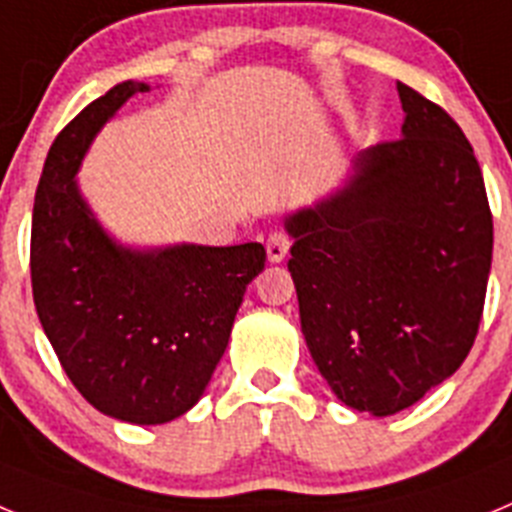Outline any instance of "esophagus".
<instances>
[{
  "label": "esophagus",
  "mask_w": 512,
  "mask_h": 512,
  "mask_svg": "<svg viewBox=\"0 0 512 512\" xmlns=\"http://www.w3.org/2000/svg\"><path fill=\"white\" fill-rule=\"evenodd\" d=\"M289 251V238L284 230H271L269 238H266V256H269V261H274V264H279V261L287 256Z\"/></svg>",
  "instance_id": "34e87169"
}]
</instances>
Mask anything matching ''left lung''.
<instances>
[{
    "label": "left lung",
    "instance_id": "obj_1",
    "mask_svg": "<svg viewBox=\"0 0 512 512\" xmlns=\"http://www.w3.org/2000/svg\"><path fill=\"white\" fill-rule=\"evenodd\" d=\"M402 138L346 189L287 217L307 348L348 408L392 415L461 366L485 310L492 212L467 135L397 81Z\"/></svg>",
    "mask_w": 512,
    "mask_h": 512
}]
</instances>
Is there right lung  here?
Returning a JSON list of instances; mask_svg holds the SVG:
<instances>
[{"instance_id": "obj_1", "label": "right lung", "mask_w": 512, "mask_h": 512, "mask_svg": "<svg viewBox=\"0 0 512 512\" xmlns=\"http://www.w3.org/2000/svg\"><path fill=\"white\" fill-rule=\"evenodd\" d=\"M135 92L148 84L122 81L53 140L35 192L30 279L40 325L84 400L110 418L158 425L202 397L266 251H130L107 238L74 176L97 130Z\"/></svg>"}]
</instances>
